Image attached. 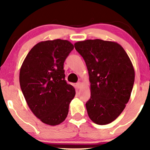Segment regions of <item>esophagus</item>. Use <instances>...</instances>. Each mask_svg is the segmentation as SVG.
Here are the masks:
<instances>
[{
  "mask_svg": "<svg viewBox=\"0 0 150 150\" xmlns=\"http://www.w3.org/2000/svg\"><path fill=\"white\" fill-rule=\"evenodd\" d=\"M81 86H82V83H81L80 82H77V83H76V87L77 89H80L81 87Z\"/></svg>",
  "mask_w": 150,
  "mask_h": 150,
  "instance_id": "esophagus-1",
  "label": "esophagus"
}]
</instances>
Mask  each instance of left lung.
<instances>
[{"label":"left lung","instance_id":"1","mask_svg":"<svg viewBox=\"0 0 150 150\" xmlns=\"http://www.w3.org/2000/svg\"><path fill=\"white\" fill-rule=\"evenodd\" d=\"M75 48L85 60L89 73L88 116L96 124H108L119 116L130 99L135 81L132 62L115 42L87 39L75 43Z\"/></svg>","mask_w":150,"mask_h":150}]
</instances>
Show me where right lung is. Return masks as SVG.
<instances>
[{
    "label": "right lung",
    "mask_w": 150,
    "mask_h": 150,
    "mask_svg": "<svg viewBox=\"0 0 150 150\" xmlns=\"http://www.w3.org/2000/svg\"><path fill=\"white\" fill-rule=\"evenodd\" d=\"M74 49L68 40L41 42L30 50L20 71V84L32 113L45 124L64 121L75 90L65 80L63 64Z\"/></svg>",
    "instance_id": "add662e5"
}]
</instances>
